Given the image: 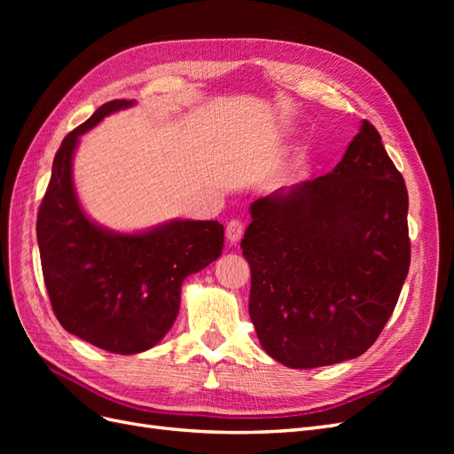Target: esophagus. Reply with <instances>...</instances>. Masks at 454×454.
<instances>
[{
	"instance_id": "34e87169",
	"label": "esophagus",
	"mask_w": 454,
	"mask_h": 454,
	"mask_svg": "<svg viewBox=\"0 0 454 454\" xmlns=\"http://www.w3.org/2000/svg\"><path fill=\"white\" fill-rule=\"evenodd\" d=\"M225 235H227V240L231 244H235V242H239L242 239V235H244V223L240 222V219H231V222L227 223V227H225Z\"/></svg>"
}]
</instances>
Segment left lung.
<instances>
[{
  "instance_id": "1",
  "label": "left lung",
  "mask_w": 454,
  "mask_h": 454,
  "mask_svg": "<svg viewBox=\"0 0 454 454\" xmlns=\"http://www.w3.org/2000/svg\"><path fill=\"white\" fill-rule=\"evenodd\" d=\"M409 197L367 121L337 167L250 206L240 242L261 347L294 369L362 356L409 272Z\"/></svg>"
}]
</instances>
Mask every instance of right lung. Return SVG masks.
I'll return each instance as SVG.
<instances>
[{
  "label": "right lung",
  "instance_id": "1",
  "mask_svg": "<svg viewBox=\"0 0 454 454\" xmlns=\"http://www.w3.org/2000/svg\"><path fill=\"white\" fill-rule=\"evenodd\" d=\"M132 100H112L66 136L52 160L37 214L41 269L66 332L114 354H138L168 333L189 274L222 255L219 222L172 219L117 232L85 214L74 185V153L83 136Z\"/></svg>",
  "mask_w": 454,
  "mask_h": 454
}]
</instances>
